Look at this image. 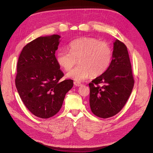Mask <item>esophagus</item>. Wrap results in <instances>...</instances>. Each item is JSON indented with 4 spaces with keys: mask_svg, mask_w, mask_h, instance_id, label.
I'll use <instances>...</instances> for the list:
<instances>
[{
    "mask_svg": "<svg viewBox=\"0 0 153 153\" xmlns=\"http://www.w3.org/2000/svg\"><path fill=\"white\" fill-rule=\"evenodd\" d=\"M74 85H76V86H77V87H79V86H81V85H82V84H81L80 82H74Z\"/></svg>",
    "mask_w": 153,
    "mask_h": 153,
    "instance_id": "esophagus-1",
    "label": "esophagus"
}]
</instances>
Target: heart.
Listing matches in <instances>:
<instances>
[{"label": "heart", "mask_w": 153, "mask_h": 153, "mask_svg": "<svg viewBox=\"0 0 153 153\" xmlns=\"http://www.w3.org/2000/svg\"><path fill=\"white\" fill-rule=\"evenodd\" d=\"M68 49H60L56 54V61L64 71H69L77 60L79 65L67 74L68 78L79 82L92 75H102L108 69L112 59L110 46L94 38H82L71 42Z\"/></svg>", "instance_id": "1"}]
</instances>
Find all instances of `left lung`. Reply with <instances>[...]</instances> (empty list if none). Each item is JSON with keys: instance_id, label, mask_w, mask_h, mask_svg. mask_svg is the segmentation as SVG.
Here are the masks:
<instances>
[{"instance_id": "1", "label": "left lung", "mask_w": 153, "mask_h": 153, "mask_svg": "<svg viewBox=\"0 0 153 153\" xmlns=\"http://www.w3.org/2000/svg\"><path fill=\"white\" fill-rule=\"evenodd\" d=\"M134 81L127 48L123 43L116 39L108 69L89 84L92 113L102 118L117 114L130 96ZM99 84L102 85L100 86Z\"/></svg>"}]
</instances>
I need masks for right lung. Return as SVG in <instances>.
I'll return each mask as SVG.
<instances>
[{
    "label": "right lung",
    "instance_id": "add662e5",
    "mask_svg": "<svg viewBox=\"0 0 153 153\" xmlns=\"http://www.w3.org/2000/svg\"><path fill=\"white\" fill-rule=\"evenodd\" d=\"M61 36H40L23 47L17 62L15 85L31 113L42 118L55 115L61 109L66 93L73 87L64 76L55 52Z\"/></svg>",
    "mask_w": 153,
    "mask_h": 153
}]
</instances>
